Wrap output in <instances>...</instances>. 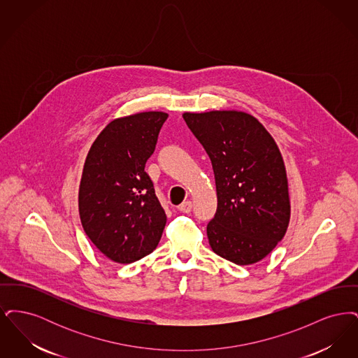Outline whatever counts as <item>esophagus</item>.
Here are the masks:
<instances>
[{"instance_id":"34e87169","label":"esophagus","mask_w":358,"mask_h":358,"mask_svg":"<svg viewBox=\"0 0 358 358\" xmlns=\"http://www.w3.org/2000/svg\"><path fill=\"white\" fill-rule=\"evenodd\" d=\"M192 206H193V205H192V201H189V200H187V201H184L182 204L178 206V210H180V212H182V213H189V212L192 210Z\"/></svg>"}]
</instances>
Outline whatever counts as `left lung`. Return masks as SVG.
Here are the masks:
<instances>
[{"label":"left lung","instance_id":"obj_1","mask_svg":"<svg viewBox=\"0 0 358 358\" xmlns=\"http://www.w3.org/2000/svg\"><path fill=\"white\" fill-rule=\"evenodd\" d=\"M215 173L217 209L206 225L215 254L248 266L268 255L289 222L283 158L259 120L241 111L185 113Z\"/></svg>","mask_w":358,"mask_h":358}]
</instances>
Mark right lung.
I'll use <instances>...</instances> for the list:
<instances>
[{"instance_id":"obj_1","label":"right lung","mask_w":358,"mask_h":358,"mask_svg":"<svg viewBox=\"0 0 358 358\" xmlns=\"http://www.w3.org/2000/svg\"><path fill=\"white\" fill-rule=\"evenodd\" d=\"M168 114L139 113L113 120L92 143L79 187L85 235L113 262L129 264L153 252L166 215L145 171Z\"/></svg>"}]
</instances>
